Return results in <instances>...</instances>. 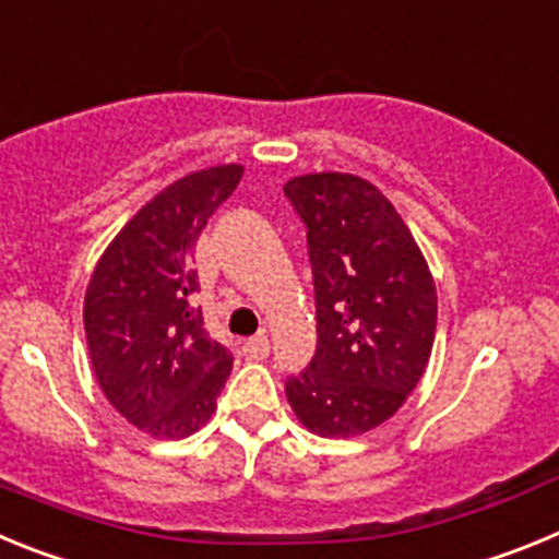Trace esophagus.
<instances>
[{
	"instance_id": "obj_1",
	"label": "esophagus",
	"mask_w": 559,
	"mask_h": 559,
	"mask_svg": "<svg viewBox=\"0 0 559 559\" xmlns=\"http://www.w3.org/2000/svg\"><path fill=\"white\" fill-rule=\"evenodd\" d=\"M269 349H271V344H269V335L265 333L243 341V353L249 355V358H265V355H269Z\"/></svg>"
}]
</instances>
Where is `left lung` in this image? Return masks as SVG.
Listing matches in <instances>:
<instances>
[{
	"label": "left lung",
	"instance_id": "left-lung-1",
	"mask_svg": "<svg viewBox=\"0 0 559 559\" xmlns=\"http://www.w3.org/2000/svg\"><path fill=\"white\" fill-rule=\"evenodd\" d=\"M308 229L316 355L285 383L296 419L328 439L383 426L419 383L437 333V285L392 201L353 173L285 185Z\"/></svg>",
	"mask_w": 559,
	"mask_h": 559
}]
</instances>
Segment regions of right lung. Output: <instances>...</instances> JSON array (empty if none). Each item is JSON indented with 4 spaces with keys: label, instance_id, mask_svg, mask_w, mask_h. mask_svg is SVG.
Returning a JSON list of instances; mask_svg holds the SVG:
<instances>
[{
    "label": "right lung",
    "instance_id": "add662e5",
    "mask_svg": "<svg viewBox=\"0 0 559 559\" xmlns=\"http://www.w3.org/2000/svg\"><path fill=\"white\" fill-rule=\"evenodd\" d=\"M240 165L187 173L114 237L83 299L88 355L117 412L153 439H185L215 414L231 355L210 338L192 251L210 215L235 192Z\"/></svg>",
    "mask_w": 559,
    "mask_h": 559
}]
</instances>
